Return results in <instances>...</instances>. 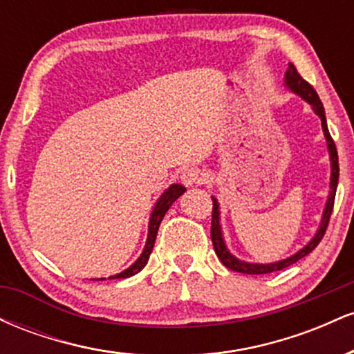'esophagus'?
<instances>
[{"mask_svg": "<svg viewBox=\"0 0 354 354\" xmlns=\"http://www.w3.org/2000/svg\"><path fill=\"white\" fill-rule=\"evenodd\" d=\"M181 181L185 183L186 186H198L203 185L206 181V173L203 171L198 166H191V168H186L185 171L181 173Z\"/></svg>", "mask_w": 354, "mask_h": 354, "instance_id": "1", "label": "esophagus"}]
</instances>
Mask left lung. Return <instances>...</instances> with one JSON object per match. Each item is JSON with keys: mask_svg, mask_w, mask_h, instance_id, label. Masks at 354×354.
<instances>
[{"mask_svg": "<svg viewBox=\"0 0 354 354\" xmlns=\"http://www.w3.org/2000/svg\"><path fill=\"white\" fill-rule=\"evenodd\" d=\"M286 86L291 89V91L298 93L303 100H306L308 103L311 104L315 113L321 118V126H323L324 136H326V143H328V149H330V158H331V191H330V198H328L326 208H324L323 213V219H321V226L318 230V233L315 234V238L308 243L306 246L303 248L301 251L291 256V258L283 259V261L278 263H271V265H251V263H245L239 261L238 258H234L233 254L226 250L225 241H223L221 236V226H219V211H218V201L213 198V214H211V241H213L214 246V253L219 258V261L223 263L228 270L238 271V273H245V274H268L273 273V271H281L284 268L295 265L298 259L304 258L306 254H310L316 246L319 245V241L323 239L324 233H326L328 223H330L331 213H333V206H335V196H336V186H338V178H339V165H338V151H336V145L333 141V138L328 131V124H326V116H324V108L323 103H321L318 93L315 91V88L308 83L306 80L301 78L298 70L295 68V64L290 63L286 71Z\"/></svg>", "mask_w": 354, "mask_h": 354, "instance_id": "obj_1", "label": "left lung"}]
</instances>
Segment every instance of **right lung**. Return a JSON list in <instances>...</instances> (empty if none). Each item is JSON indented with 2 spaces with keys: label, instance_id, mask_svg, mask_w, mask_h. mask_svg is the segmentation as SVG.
Wrapping results in <instances>:
<instances>
[{
  "label": "right lung",
  "instance_id": "right-lung-1",
  "mask_svg": "<svg viewBox=\"0 0 354 354\" xmlns=\"http://www.w3.org/2000/svg\"><path fill=\"white\" fill-rule=\"evenodd\" d=\"M186 188L181 185H171L168 189L165 191L163 194H161V198L158 200L156 206H154L153 213H151V218H149V231H148V241H146V246L143 250V253H141L140 258L136 259L135 265H131L128 268V270H124L123 273L116 274V276H111L109 279H115V278H129V276L136 274L138 271H141L143 268L146 266V263H148L149 259V254H151L153 251V246H154V239H156V234H158V228H160V223L163 221V216L166 214V211L169 209V206L173 205L174 201L178 200V198L181 196L183 193H185ZM104 279V278H101Z\"/></svg>",
  "mask_w": 354,
  "mask_h": 354
}]
</instances>
